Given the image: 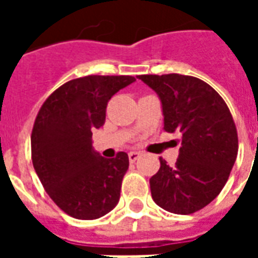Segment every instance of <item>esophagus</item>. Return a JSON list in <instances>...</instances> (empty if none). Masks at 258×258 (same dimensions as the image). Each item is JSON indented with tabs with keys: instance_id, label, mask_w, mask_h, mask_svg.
Returning <instances> with one entry per match:
<instances>
[{
	"instance_id": "esophagus-1",
	"label": "esophagus",
	"mask_w": 258,
	"mask_h": 258,
	"mask_svg": "<svg viewBox=\"0 0 258 258\" xmlns=\"http://www.w3.org/2000/svg\"><path fill=\"white\" fill-rule=\"evenodd\" d=\"M140 152H135V151H131L128 153V159H130V162L131 163H134L135 160H137V159H138V157H140Z\"/></svg>"
}]
</instances>
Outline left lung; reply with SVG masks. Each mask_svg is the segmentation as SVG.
<instances>
[{
    "instance_id": "left-lung-1",
    "label": "left lung",
    "mask_w": 258,
    "mask_h": 258,
    "mask_svg": "<svg viewBox=\"0 0 258 258\" xmlns=\"http://www.w3.org/2000/svg\"><path fill=\"white\" fill-rule=\"evenodd\" d=\"M163 105L166 133L181 134L175 166L160 160L151 179L157 206L175 214H192L216 199L238 156V131L221 95L203 80L182 74H142Z\"/></svg>"
}]
</instances>
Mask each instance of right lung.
<instances>
[{
  "label": "right lung",
  "mask_w": 258,
  "mask_h": 258,
  "mask_svg": "<svg viewBox=\"0 0 258 258\" xmlns=\"http://www.w3.org/2000/svg\"><path fill=\"white\" fill-rule=\"evenodd\" d=\"M133 76H85L70 80L42 103L31 131V160L49 198L79 220L114 209L128 155L105 159L92 149V131L105 124L109 99L134 83Z\"/></svg>",
  "instance_id": "obj_1"
}]
</instances>
